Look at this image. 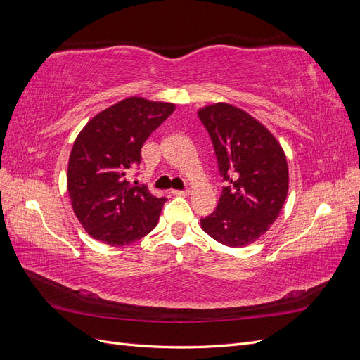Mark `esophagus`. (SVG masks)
<instances>
[{
	"label": "esophagus",
	"instance_id": "1",
	"mask_svg": "<svg viewBox=\"0 0 360 360\" xmlns=\"http://www.w3.org/2000/svg\"><path fill=\"white\" fill-rule=\"evenodd\" d=\"M171 193L176 195V197H186V195H189V191L188 189H183V191L174 189V191H171Z\"/></svg>",
	"mask_w": 360,
	"mask_h": 360
}]
</instances>
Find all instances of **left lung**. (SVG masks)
I'll return each instance as SVG.
<instances>
[{
    "instance_id": "8db88e82",
    "label": "left lung",
    "mask_w": 360,
    "mask_h": 360,
    "mask_svg": "<svg viewBox=\"0 0 360 360\" xmlns=\"http://www.w3.org/2000/svg\"><path fill=\"white\" fill-rule=\"evenodd\" d=\"M198 117L225 183L217 207L201 217V226L225 246H246L269 230L285 202L284 150L263 124L233 105L205 106Z\"/></svg>"
}]
</instances>
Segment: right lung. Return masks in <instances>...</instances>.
I'll use <instances>...</instances> for the list:
<instances>
[{"label": "right lung", "mask_w": 360, "mask_h": 360, "mask_svg": "<svg viewBox=\"0 0 360 360\" xmlns=\"http://www.w3.org/2000/svg\"><path fill=\"white\" fill-rule=\"evenodd\" d=\"M176 110L172 103L129 97L93 117L69 158L68 191L85 231L111 246L130 245L158 225L167 198L130 181L151 132Z\"/></svg>", "instance_id": "add662e5"}]
</instances>
